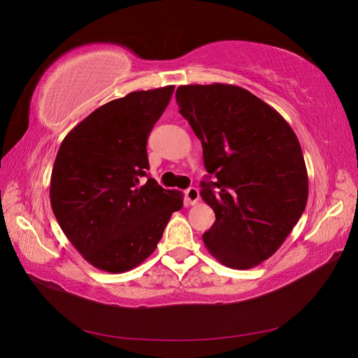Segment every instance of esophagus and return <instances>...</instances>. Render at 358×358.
<instances>
[{"instance_id": "1", "label": "esophagus", "mask_w": 358, "mask_h": 358, "mask_svg": "<svg viewBox=\"0 0 358 358\" xmlns=\"http://www.w3.org/2000/svg\"><path fill=\"white\" fill-rule=\"evenodd\" d=\"M185 199L188 201V204H196L200 200V192L196 187H191L185 191Z\"/></svg>"}]
</instances>
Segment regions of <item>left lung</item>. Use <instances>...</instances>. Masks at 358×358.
I'll use <instances>...</instances> for the list:
<instances>
[{
  "instance_id": "obj_1",
  "label": "left lung",
  "mask_w": 358,
  "mask_h": 358,
  "mask_svg": "<svg viewBox=\"0 0 358 358\" xmlns=\"http://www.w3.org/2000/svg\"><path fill=\"white\" fill-rule=\"evenodd\" d=\"M179 113L203 146L209 178L201 199L215 212L203 234L227 267L251 268L273 255L308 201V171L299 140L273 107L234 85H185Z\"/></svg>"
}]
</instances>
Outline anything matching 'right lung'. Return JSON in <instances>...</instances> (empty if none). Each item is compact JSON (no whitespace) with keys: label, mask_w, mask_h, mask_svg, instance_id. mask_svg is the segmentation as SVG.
Listing matches in <instances>:
<instances>
[{"label":"right lung","mask_w":358,"mask_h":358,"mask_svg":"<svg viewBox=\"0 0 358 358\" xmlns=\"http://www.w3.org/2000/svg\"><path fill=\"white\" fill-rule=\"evenodd\" d=\"M175 86L136 91L94 110L62 140L50 206L67 239L96 268L122 273L155 251L182 194L146 183L148 137Z\"/></svg>","instance_id":"obj_1"}]
</instances>
